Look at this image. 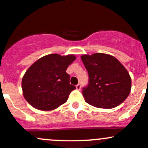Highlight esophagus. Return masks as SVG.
<instances>
[{"label": "esophagus", "instance_id": "obj_1", "mask_svg": "<svg viewBox=\"0 0 148 148\" xmlns=\"http://www.w3.org/2000/svg\"><path fill=\"white\" fill-rule=\"evenodd\" d=\"M76 89H77V90H80V89H81V84H78L77 85H76Z\"/></svg>", "mask_w": 148, "mask_h": 148}]
</instances>
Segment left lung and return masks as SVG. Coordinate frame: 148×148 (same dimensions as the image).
Returning <instances> with one entry per match:
<instances>
[{
  "mask_svg": "<svg viewBox=\"0 0 148 148\" xmlns=\"http://www.w3.org/2000/svg\"><path fill=\"white\" fill-rule=\"evenodd\" d=\"M89 74V84L83 88L85 102L95 107H117L130 93L132 81L127 70L114 56L102 53L81 56Z\"/></svg>",
  "mask_w": 148,
  "mask_h": 148,
  "instance_id": "obj_1",
  "label": "left lung"
}]
</instances>
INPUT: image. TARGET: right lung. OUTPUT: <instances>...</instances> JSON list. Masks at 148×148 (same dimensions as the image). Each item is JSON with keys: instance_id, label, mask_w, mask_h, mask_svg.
<instances>
[{"instance_id": "add662e5", "label": "right lung", "mask_w": 148, "mask_h": 148, "mask_svg": "<svg viewBox=\"0 0 148 148\" xmlns=\"http://www.w3.org/2000/svg\"><path fill=\"white\" fill-rule=\"evenodd\" d=\"M76 59L74 55H46L34 62L23 75L22 90L26 100L34 108L50 111L64 104L76 89L66 72Z\"/></svg>"}]
</instances>
